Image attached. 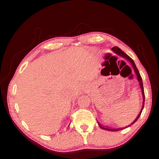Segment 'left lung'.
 <instances>
[{
    "mask_svg": "<svg viewBox=\"0 0 159 159\" xmlns=\"http://www.w3.org/2000/svg\"><path fill=\"white\" fill-rule=\"evenodd\" d=\"M112 50H113V51L114 52H116V53L117 54V55H120V56L122 57H124V58H125V59H127V60L131 63V64L132 65V66H133V68H134V72H135V73H136V76H137L138 81H139V82L140 86V88H141L142 94H143V107H142L141 111H140V113H139V114L138 115V116L136 117V118L135 120H134V121L131 122V123L129 125H128V126H127L126 127H124V128H118V129L109 128V127H106L105 126H103V125H102L101 124H100V123H99V122H98V125H99V126H100V127L101 129H105V130H107V131H117L122 130V129H125V128L130 127L131 125H132L133 124L135 123V122L138 120V119L139 118V117H140V114H141V113H142V111H143V108H144V104H145V93H144V89H143V82H142V81H143V80H142V77H141V76H140L139 71V70H138V68H136V64H135V63H134V61L133 59H131L129 56H128L126 53H125L123 51H122V50H121L119 48H118V47L115 46V47L112 48Z\"/></svg>",
    "mask_w": 159,
    "mask_h": 159,
    "instance_id": "obj_1",
    "label": "left lung"
}]
</instances>
